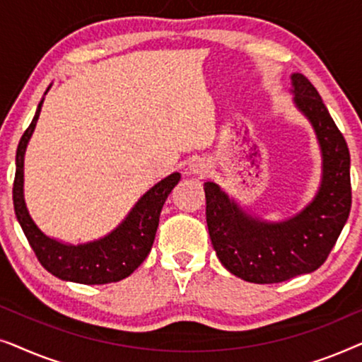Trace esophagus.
I'll return each instance as SVG.
<instances>
[{"label":"esophagus","mask_w":362,"mask_h":362,"mask_svg":"<svg viewBox=\"0 0 362 362\" xmlns=\"http://www.w3.org/2000/svg\"><path fill=\"white\" fill-rule=\"evenodd\" d=\"M209 171H211L209 161L202 160V158H196V160L191 161V165H189V173H191V175L204 177Z\"/></svg>","instance_id":"obj_1"}]
</instances>
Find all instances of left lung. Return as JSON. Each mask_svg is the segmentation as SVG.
Here are the masks:
<instances>
[{"instance_id": "left-lung-1", "label": "left lung", "mask_w": 362, "mask_h": 362, "mask_svg": "<svg viewBox=\"0 0 362 362\" xmlns=\"http://www.w3.org/2000/svg\"><path fill=\"white\" fill-rule=\"evenodd\" d=\"M293 103L313 127L321 181L311 202L288 219L250 214L216 182H204L206 221L221 264L252 284H279L323 265L351 211L349 150L320 93L303 74H291Z\"/></svg>"}]
</instances>
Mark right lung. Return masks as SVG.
<instances>
[{
  "instance_id": "1",
  "label": "right lung",
  "mask_w": 362,
  "mask_h": 362,
  "mask_svg": "<svg viewBox=\"0 0 362 362\" xmlns=\"http://www.w3.org/2000/svg\"><path fill=\"white\" fill-rule=\"evenodd\" d=\"M42 103L44 97L39 102L31 125L19 140L16 151L13 202L19 226L41 265L57 279L83 285H103L127 279L150 254L163 204L173 187L180 182L181 175L173 173L150 187L136 201L125 219L100 239L76 245L46 235L33 221L24 201V155L36 128Z\"/></svg>"
}]
</instances>
